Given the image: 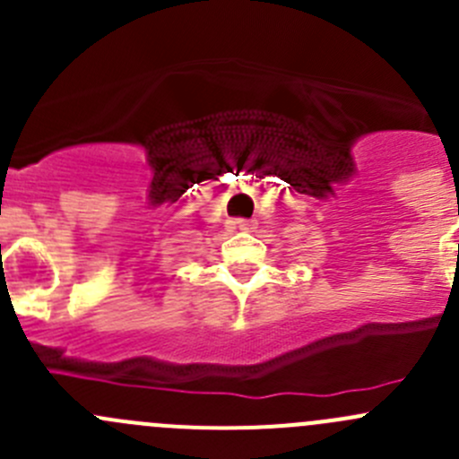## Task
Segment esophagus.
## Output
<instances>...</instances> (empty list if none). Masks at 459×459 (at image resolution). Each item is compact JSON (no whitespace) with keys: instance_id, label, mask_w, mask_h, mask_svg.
Instances as JSON below:
<instances>
[{"instance_id":"esophagus-1","label":"esophagus","mask_w":459,"mask_h":459,"mask_svg":"<svg viewBox=\"0 0 459 459\" xmlns=\"http://www.w3.org/2000/svg\"><path fill=\"white\" fill-rule=\"evenodd\" d=\"M233 226L235 229L244 230V233H248V230H253L257 226L255 220H233Z\"/></svg>"}]
</instances>
